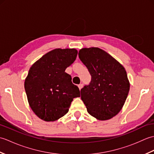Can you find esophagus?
Masks as SVG:
<instances>
[{
    "mask_svg": "<svg viewBox=\"0 0 154 154\" xmlns=\"http://www.w3.org/2000/svg\"><path fill=\"white\" fill-rule=\"evenodd\" d=\"M78 87H79V89L81 90V88L83 87V85H82V84H79V85H78Z\"/></svg>",
    "mask_w": 154,
    "mask_h": 154,
    "instance_id": "34e87169",
    "label": "esophagus"
}]
</instances>
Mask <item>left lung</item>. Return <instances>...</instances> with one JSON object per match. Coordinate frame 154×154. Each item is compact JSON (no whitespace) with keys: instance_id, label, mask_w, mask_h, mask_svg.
<instances>
[{"instance_id":"8db88e82","label":"left lung","mask_w":154,"mask_h":154,"mask_svg":"<svg viewBox=\"0 0 154 154\" xmlns=\"http://www.w3.org/2000/svg\"><path fill=\"white\" fill-rule=\"evenodd\" d=\"M78 55L91 75L90 84L81 90L88 113L99 120L112 119L122 109L129 93L125 69L99 48H82Z\"/></svg>"}]
</instances>
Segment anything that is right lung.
<instances>
[{
	"label": "right lung",
	"instance_id": "right-lung-1",
	"mask_svg": "<svg viewBox=\"0 0 154 154\" xmlns=\"http://www.w3.org/2000/svg\"><path fill=\"white\" fill-rule=\"evenodd\" d=\"M77 50L54 49L32 65L24 81V89L32 110L46 122H54L66 114L74 98L80 97L71 82L67 67L76 59Z\"/></svg>",
	"mask_w": 154,
	"mask_h": 154
}]
</instances>
